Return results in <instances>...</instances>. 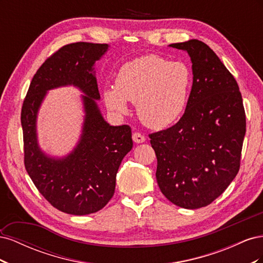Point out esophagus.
Here are the masks:
<instances>
[{"instance_id":"obj_1","label":"esophagus","mask_w":263,"mask_h":263,"mask_svg":"<svg viewBox=\"0 0 263 263\" xmlns=\"http://www.w3.org/2000/svg\"><path fill=\"white\" fill-rule=\"evenodd\" d=\"M133 140L136 142V144H141V142H144L146 140V137L140 133H134L133 134Z\"/></svg>"}]
</instances>
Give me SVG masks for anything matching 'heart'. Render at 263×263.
<instances>
[{"mask_svg": "<svg viewBox=\"0 0 263 263\" xmlns=\"http://www.w3.org/2000/svg\"><path fill=\"white\" fill-rule=\"evenodd\" d=\"M191 87L190 69L157 54H145L119 69L115 87L104 91L106 106L125 114L126 101L136 103L137 115L149 128L163 129L184 112Z\"/></svg>", "mask_w": 263, "mask_h": 263, "instance_id": "b5f03b06", "label": "heart"}]
</instances>
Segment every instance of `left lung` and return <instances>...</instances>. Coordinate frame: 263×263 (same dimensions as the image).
Here are the masks:
<instances>
[{
	"label": "left lung",
	"mask_w": 263,
	"mask_h": 263,
	"mask_svg": "<svg viewBox=\"0 0 263 263\" xmlns=\"http://www.w3.org/2000/svg\"><path fill=\"white\" fill-rule=\"evenodd\" d=\"M170 47L190 54L192 89L180 121L149 138L162 194L195 210L216 200L239 171L246 114L236 79L208 45L191 39Z\"/></svg>",
	"instance_id": "left-lung-1"
}]
</instances>
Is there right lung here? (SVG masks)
Wrapping results in <instances>:
<instances>
[{"label":"right lung","mask_w":263,"mask_h":263,"mask_svg":"<svg viewBox=\"0 0 263 263\" xmlns=\"http://www.w3.org/2000/svg\"><path fill=\"white\" fill-rule=\"evenodd\" d=\"M106 44L73 43L61 47L37 70L21 113L24 164L41 194L53 208L72 215L102 210L115 192L116 174L123 158L133 148L128 125L110 126L103 119L93 65L107 50ZM73 84L83 90L86 119L82 139L63 159L43 154L36 145L35 116L45 92Z\"/></svg>","instance_id":"add662e5"}]
</instances>
